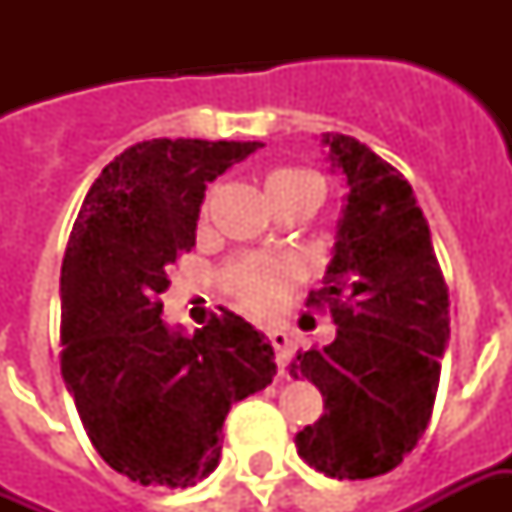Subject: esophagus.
<instances>
[{"instance_id":"obj_1","label":"esophagus","mask_w":512,"mask_h":512,"mask_svg":"<svg viewBox=\"0 0 512 512\" xmlns=\"http://www.w3.org/2000/svg\"><path fill=\"white\" fill-rule=\"evenodd\" d=\"M268 340H271L274 351H277L279 370L285 373V367H288V362H290V337L282 332V329H271V332H268Z\"/></svg>"}]
</instances>
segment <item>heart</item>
<instances>
[{
	"instance_id": "obj_1",
	"label": "heart",
	"mask_w": 512,
	"mask_h": 512,
	"mask_svg": "<svg viewBox=\"0 0 512 512\" xmlns=\"http://www.w3.org/2000/svg\"><path fill=\"white\" fill-rule=\"evenodd\" d=\"M304 183L321 186V178L310 169L299 167L271 169L266 175L268 200L282 194V191L304 186ZM296 277H299V266L290 257L249 255L235 260L233 266L227 268L224 285L241 307L255 312V315H266L277 307V301L285 296V290L296 282Z\"/></svg>"
}]
</instances>
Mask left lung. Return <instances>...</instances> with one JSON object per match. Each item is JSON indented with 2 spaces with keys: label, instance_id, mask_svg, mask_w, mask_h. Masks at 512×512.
Returning a JSON list of instances; mask_svg holds the SVG:
<instances>
[{
  "label": "left lung",
  "instance_id": "obj_1",
  "mask_svg": "<svg viewBox=\"0 0 512 512\" xmlns=\"http://www.w3.org/2000/svg\"><path fill=\"white\" fill-rule=\"evenodd\" d=\"M321 145L348 194L323 288L307 304H329L337 337L290 365L323 395L296 450L326 477L367 480L392 472L428 428L450 301L408 180L354 136L323 134Z\"/></svg>",
  "mask_w": 512,
  "mask_h": 512
}]
</instances>
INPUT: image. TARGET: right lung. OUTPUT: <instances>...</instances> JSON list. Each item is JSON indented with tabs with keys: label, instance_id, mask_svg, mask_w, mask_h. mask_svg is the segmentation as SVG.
<instances>
[{
	"label": "right lung",
	"instance_id": "1",
	"mask_svg": "<svg viewBox=\"0 0 512 512\" xmlns=\"http://www.w3.org/2000/svg\"><path fill=\"white\" fill-rule=\"evenodd\" d=\"M263 142L147 139L98 175L60 277L62 378L98 455L128 480L186 488L219 466L233 403L277 373L274 348L224 310L186 334L161 312L197 241L208 183Z\"/></svg>",
	"mask_w": 512,
	"mask_h": 512
}]
</instances>
